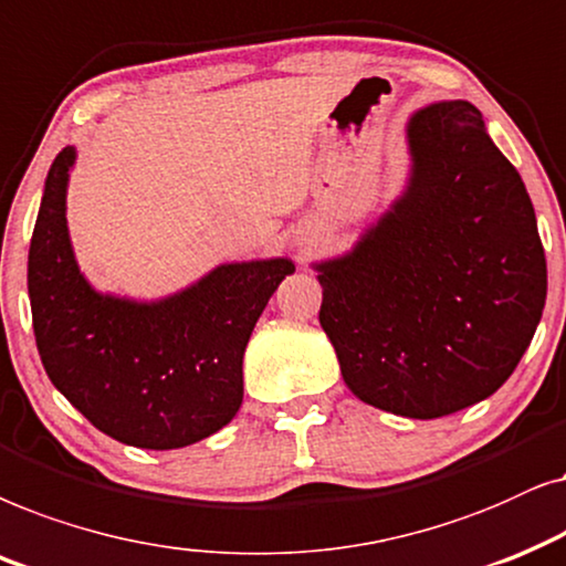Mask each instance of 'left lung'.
<instances>
[{
    "instance_id": "8db88e82",
    "label": "left lung",
    "mask_w": 566,
    "mask_h": 566,
    "mask_svg": "<svg viewBox=\"0 0 566 566\" xmlns=\"http://www.w3.org/2000/svg\"><path fill=\"white\" fill-rule=\"evenodd\" d=\"M409 145L403 199L354 253L318 266V321L354 396L437 419L515 370L544 313L546 255L523 178L476 105L419 111Z\"/></svg>"
}]
</instances>
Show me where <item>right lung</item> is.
I'll return each mask as SVG.
<instances>
[{
	"label": "right lung",
	"mask_w": 566,
	"mask_h": 566,
	"mask_svg": "<svg viewBox=\"0 0 566 566\" xmlns=\"http://www.w3.org/2000/svg\"><path fill=\"white\" fill-rule=\"evenodd\" d=\"M56 155L28 255L33 334L49 378L90 424L147 450L214 434L243 403V354L287 259L228 263L155 305L101 297L74 263L66 178Z\"/></svg>",
	"instance_id": "obj_1"
}]
</instances>
